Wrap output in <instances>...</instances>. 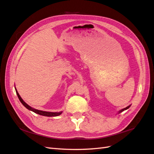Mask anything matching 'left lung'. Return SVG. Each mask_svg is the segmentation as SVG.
Segmentation results:
<instances>
[{
	"instance_id": "1",
	"label": "left lung",
	"mask_w": 154,
	"mask_h": 154,
	"mask_svg": "<svg viewBox=\"0 0 154 154\" xmlns=\"http://www.w3.org/2000/svg\"><path fill=\"white\" fill-rule=\"evenodd\" d=\"M130 106V105H129V106H128L127 107H126V108H125V109H123L122 110H121L120 111H119V113H121V112H123V111H124V110H127V109H128V108H129V107Z\"/></svg>"
}]
</instances>
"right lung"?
<instances>
[{
  "label": "right lung",
  "instance_id": "right-lung-1",
  "mask_svg": "<svg viewBox=\"0 0 154 154\" xmlns=\"http://www.w3.org/2000/svg\"><path fill=\"white\" fill-rule=\"evenodd\" d=\"M15 91H16V92H17V94L18 96V99H19V100L20 101V102L22 103V105H24L26 109H27L29 110H31L32 112H34L36 113V114H38L39 115L44 116H48V117H53V116H58L60 115L62 113V112H45V111H42V110H37V109H35L33 108H32V107L29 106L26 103V102L24 101V100L22 99V97H20L19 94H18V92H17L16 88H15Z\"/></svg>",
  "mask_w": 154,
  "mask_h": 154
}]
</instances>
